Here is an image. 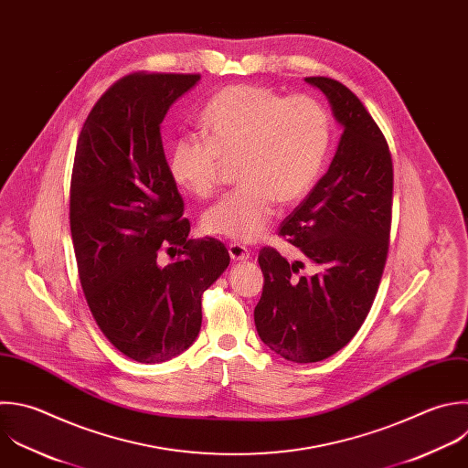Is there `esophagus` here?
Masks as SVG:
<instances>
[{
  "instance_id": "obj_1",
  "label": "esophagus",
  "mask_w": 468,
  "mask_h": 468,
  "mask_svg": "<svg viewBox=\"0 0 468 468\" xmlns=\"http://www.w3.org/2000/svg\"><path fill=\"white\" fill-rule=\"evenodd\" d=\"M229 254H230V258H232L234 261H243V260H249V258H250V250H249L245 245L238 243V241H232V243L229 245Z\"/></svg>"
}]
</instances>
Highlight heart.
<instances>
[{
	"label": "heart",
	"instance_id": "b5f03b06",
	"mask_svg": "<svg viewBox=\"0 0 468 468\" xmlns=\"http://www.w3.org/2000/svg\"><path fill=\"white\" fill-rule=\"evenodd\" d=\"M197 126L205 143L177 139L168 174L179 188L205 199L219 188L225 166L238 165L241 186L208 208L201 225L241 243L267 234L278 201L294 205L313 190L331 144V121L316 99L252 84L214 93Z\"/></svg>",
	"mask_w": 468,
	"mask_h": 468
}]
</instances>
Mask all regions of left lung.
I'll list each match as a JSON object with an SVG mask.
<instances>
[{"label": "left lung", "mask_w": 468, "mask_h": 468, "mask_svg": "<svg viewBox=\"0 0 468 468\" xmlns=\"http://www.w3.org/2000/svg\"><path fill=\"white\" fill-rule=\"evenodd\" d=\"M305 80L325 93L344 133L327 174L278 229L302 260L260 250L263 292L254 309L263 344L298 364L335 355L364 324L388 258L393 203L391 154L364 104L338 80Z\"/></svg>", "instance_id": "8db88e82"}]
</instances>
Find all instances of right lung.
<instances>
[{"label":"right lung","instance_id":"1","mask_svg":"<svg viewBox=\"0 0 468 468\" xmlns=\"http://www.w3.org/2000/svg\"><path fill=\"white\" fill-rule=\"evenodd\" d=\"M201 77L137 71L97 101L79 135L69 223L80 283L104 336L143 364L174 358L201 329L203 292L229 267L214 238L188 239L161 122ZM177 251L166 268L157 255Z\"/></svg>","mask_w":468,"mask_h":468}]
</instances>
